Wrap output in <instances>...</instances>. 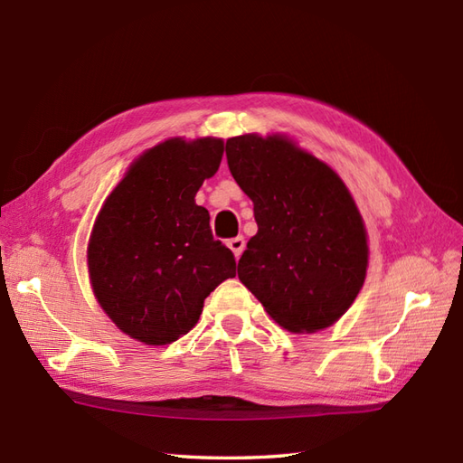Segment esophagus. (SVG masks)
Here are the masks:
<instances>
[{
    "instance_id": "obj_1",
    "label": "esophagus",
    "mask_w": 463,
    "mask_h": 463,
    "mask_svg": "<svg viewBox=\"0 0 463 463\" xmlns=\"http://www.w3.org/2000/svg\"><path fill=\"white\" fill-rule=\"evenodd\" d=\"M244 247H247V241H244V237H234L229 241V249L234 252V257H241Z\"/></svg>"
}]
</instances>
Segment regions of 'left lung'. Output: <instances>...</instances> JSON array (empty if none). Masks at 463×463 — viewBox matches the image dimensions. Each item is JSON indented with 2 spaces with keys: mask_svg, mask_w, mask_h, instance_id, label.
<instances>
[{
  "mask_svg": "<svg viewBox=\"0 0 463 463\" xmlns=\"http://www.w3.org/2000/svg\"><path fill=\"white\" fill-rule=\"evenodd\" d=\"M224 150L259 226L239 260L241 283L280 327H329L355 301L367 270L365 226L347 186L280 136H234Z\"/></svg>",
  "mask_w": 463,
  "mask_h": 463,
  "instance_id": "1",
  "label": "left lung"
}]
</instances>
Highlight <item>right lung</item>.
<instances>
[{"mask_svg": "<svg viewBox=\"0 0 463 463\" xmlns=\"http://www.w3.org/2000/svg\"><path fill=\"white\" fill-rule=\"evenodd\" d=\"M219 138L166 140L134 162L99 211L88 247L98 303L118 329L166 345L194 327L204 298L237 275L194 203L221 166Z\"/></svg>", "mask_w": 463, "mask_h": 463, "instance_id": "obj_1", "label": "right lung"}]
</instances>
